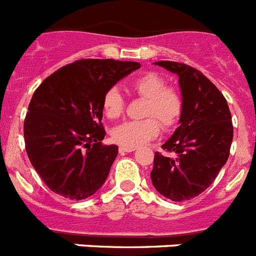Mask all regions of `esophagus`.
Listing matches in <instances>:
<instances>
[{
  "label": "esophagus",
  "instance_id": "1",
  "mask_svg": "<svg viewBox=\"0 0 256 256\" xmlns=\"http://www.w3.org/2000/svg\"><path fill=\"white\" fill-rule=\"evenodd\" d=\"M134 150H136L134 148H123V146H120V148H119V152L120 154L132 152V151H134Z\"/></svg>",
  "mask_w": 256,
  "mask_h": 256
}]
</instances>
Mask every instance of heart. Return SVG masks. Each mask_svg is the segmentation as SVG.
Here are the masks:
<instances>
[{
    "mask_svg": "<svg viewBox=\"0 0 256 256\" xmlns=\"http://www.w3.org/2000/svg\"><path fill=\"white\" fill-rule=\"evenodd\" d=\"M132 91L146 98L142 120L124 122L115 126L112 137L123 148H138L159 134L160 126L170 128L177 123L183 110V100L174 88L166 87L162 76L156 73H144L130 82ZM104 112L108 118H119L124 110V98L119 88H108L102 98ZM158 118L157 121L156 119Z\"/></svg>",
    "mask_w": 256,
    "mask_h": 256,
    "instance_id": "b5f03b06",
    "label": "heart"
}]
</instances>
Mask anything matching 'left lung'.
<instances>
[{
  "label": "left lung",
  "instance_id": "8db88e82",
  "mask_svg": "<svg viewBox=\"0 0 256 256\" xmlns=\"http://www.w3.org/2000/svg\"><path fill=\"white\" fill-rule=\"evenodd\" d=\"M154 64L178 76L183 110L178 128L162 146L173 156L155 152L151 180L160 195L180 202L204 192L227 162L232 116L224 96L198 70L174 61Z\"/></svg>",
  "mask_w": 256,
  "mask_h": 256
}]
</instances>
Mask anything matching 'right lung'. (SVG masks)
<instances>
[{"mask_svg": "<svg viewBox=\"0 0 256 256\" xmlns=\"http://www.w3.org/2000/svg\"><path fill=\"white\" fill-rule=\"evenodd\" d=\"M140 68L134 61L84 58L36 90L24 122L26 150L51 191L83 200L102 187L118 156L116 144H101L104 94Z\"/></svg>", "mask_w": 256, "mask_h": 256, "instance_id": "1", "label": "right lung"}]
</instances>
